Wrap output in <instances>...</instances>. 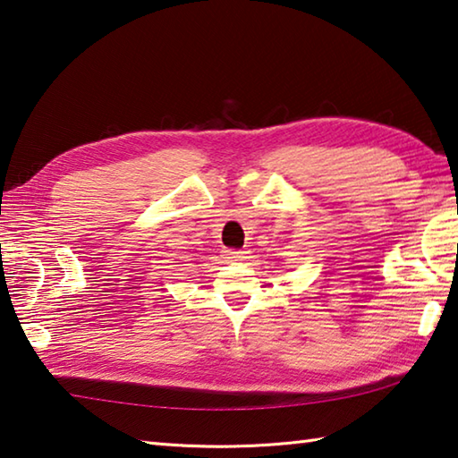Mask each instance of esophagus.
Masks as SVG:
<instances>
[{
	"label": "esophagus",
	"instance_id": "34e87169",
	"mask_svg": "<svg viewBox=\"0 0 458 458\" xmlns=\"http://www.w3.org/2000/svg\"><path fill=\"white\" fill-rule=\"evenodd\" d=\"M226 256L232 259H244L246 252H242V250H226Z\"/></svg>",
	"mask_w": 458,
	"mask_h": 458
}]
</instances>
